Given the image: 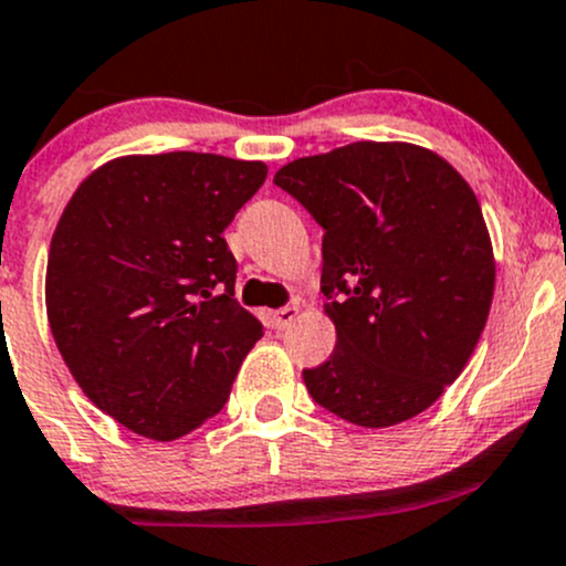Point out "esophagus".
Wrapping results in <instances>:
<instances>
[{
  "label": "esophagus",
  "mask_w": 566,
  "mask_h": 566,
  "mask_svg": "<svg viewBox=\"0 0 566 566\" xmlns=\"http://www.w3.org/2000/svg\"><path fill=\"white\" fill-rule=\"evenodd\" d=\"M302 313V305L300 302H291V305H285V307H281L275 313V324H277V329H289L291 324H294L296 321V315Z\"/></svg>",
  "instance_id": "1"
}]
</instances>
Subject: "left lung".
<instances>
[{
  "label": "left lung",
  "instance_id": "obj_1",
  "mask_svg": "<svg viewBox=\"0 0 566 566\" xmlns=\"http://www.w3.org/2000/svg\"><path fill=\"white\" fill-rule=\"evenodd\" d=\"M275 184L324 227L337 343L302 373L310 397L367 429L423 412L467 367L494 300L475 191L434 150L369 139L289 161Z\"/></svg>",
  "mask_w": 566,
  "mask_h": 566
}]
</instances>
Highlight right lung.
I'll use <instances>...</instances> for the list:
<instances>
[{"mask_svg":"<svg viewBox=\"0 0 566 566\" xmlns=\"http://www.w3.org/2000/svg\"><path fill=\"white\" fill-rule=\"evenodd\" d=\"M264 161L120 156L77 186L53 232L45 307L83 394L120 427L178 440L227 405L264 334L237 305L223 240Z\"/></svg>","mask_w":566,"mask_h":566,"instance_id":"add662e5","label":"right lung"}]
</instances>
